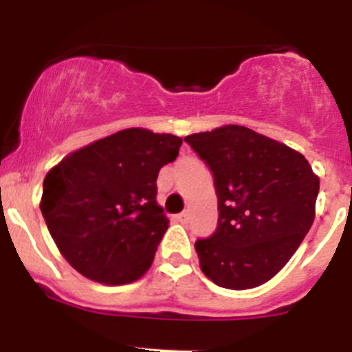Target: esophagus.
Here are the masks:
<instances>
[{
    "label": "esophagus",
    "mask_w": 352,
    "mask_h": 352,
    "mask_svg": "<svg viewBox=\"0 0 352 352\" xmlns=\"http://www.w3.org/2000/svg\"><path fill=\"white\" fill-rule=\"evenodd\" d=\"M175 219L180 222V224H187V222H189V219H191V215H189V212H182V213H179Z\"/></svg>",
    "instance_id": "esophagus-1"
}]
</instances>
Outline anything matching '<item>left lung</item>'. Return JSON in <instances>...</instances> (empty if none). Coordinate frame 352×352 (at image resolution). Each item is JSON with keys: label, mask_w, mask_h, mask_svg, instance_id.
<instances>
[{"label": "left lung", "mask_w": 352, "mask_h": 352, "mask_svg": "<svg viewBox=\"0 0 352 352\" xmlns=\"http://www.w3.org/2000/svg\"><path fill=\"white\" fill-rule=\"evenodd\" d=\"M184 140L210 166L219 198L215 232L195 245L199 267L222 288L261 287L309 232L320 177L298 151L239 124Z\"/></svg>", "instance_id": "obj_1"}]
</instances>
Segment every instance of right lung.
<instances>
[{
  "instance_id": "add662e5",
  "label": "right lung",
  "mask_w": 352,
  "mask_h": 352,
  "mask_svg": "<svg viewBox=\"0 0 352 352\" xmlns=\"http://www.w3.org/2000/svg\"><path fill=\"white\" fill-rule=\"evenodd\" d=\"M180 146L172 133L126 128L67 154L47 173L39 208L80 274L111 287L146 274L170 222L156 201L157 173Z\"/></svg>"
}]
</instances>
